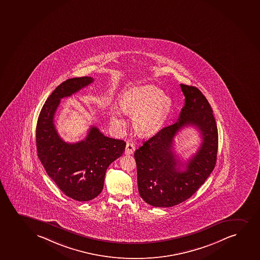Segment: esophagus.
Returning <instances> with one entry per match:
<instances>
[{
	"mask_svg": "<svg viewBox=\"0 0 260 260\" xmlns=\"http://www.w3.org/2000/svg\"><path fill=\"white\" fill-rule=\"evenodd\" d=\"M134 144H132V143H128V144H126L125 150H124V153H125L126 155H131V154L134 152Z\"/></svg>",
	"mask_w": 260,
	"mask_h": 260,
	"instance_id": "1",
	"label": "esophagus"
}]
</instances>
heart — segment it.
<instances>
[{
	"label": "heart",
	"mask_w": 260,
	"mask_h": 260,
	"mask_svg": "<svg viewBox=\"0 0 260 260\" xmlns=\"http://www.w3.org/2000/svg\"><path fill=\"white\" fill-rule=\"evenodd\" d=\"M120 107L124 113L134 116L135 128L138 133L148 135L162 125L170 113L171 101L155 86H137L122 94ZM110 121L118 131H122L125 126V121L117 108L111 110Z\"/></svg>",
	"instance_id": "heart-1"
}]
</instances>
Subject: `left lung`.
Listing matches in <instances>:
<instances>
[{"instance_id":"1","label":"left lung","mask_w":260,"mask_h":260,"mask_svg":"<svg viewBox=\"0 0 260 260\" xmlns=\"http://www.w3.org/2000/svg\"><path fill=\"white\" fill-rule=\"evenodd\" d=\"M180 87L185 99L179 118L135 151L138 191L147 204L155 207H171L189 199L217 162L218 134L211 105L198 88ZM186 125L198 128L203 141L196 155L183 163L176 158L173 142L177 132Z\"/></svg>"}]
</instances>
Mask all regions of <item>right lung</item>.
Here are the masks:
<instances>
[{"label":"right lung","mask_w":260,"mask_h":260,"mask_svg":"<svg viewBox=\"0 0 260 260\" xmlns=\"http://www.w3.org/2000/svg\"><path fill=\"white\" fill-rule=\"evenodd\" d=\"M93 81L90 77L66 80L49 95L37 120L38 157L59 189L76 201H89L102 192L108 167L125 150L124 141L105 137L95 126L84 140L75 144L66 143L57 133L54 116L61 98L71 96Z\"/></svg>","instance_id":"right-lung-1"}]
</instances>
